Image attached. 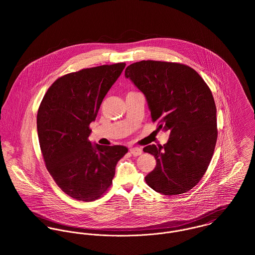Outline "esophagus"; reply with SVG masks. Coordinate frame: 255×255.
Wrapping results in <instances>:
<instances>
[{"instance_id":"1","label":"esophagus","mask_w":255,"mask_h":255,"mask_svg":"<svg viewBox=\"0 0 255 255\" xmlns=\"http://www.w3.org/2000/svg\"><path fill=\"white\" fill-rule=\"evenodd\" d=\"M129 152L133 155V156H139L142 154V149L138 148V147H132L129 149Z\"/></svg>"}]
</instances>
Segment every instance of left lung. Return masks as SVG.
I'll list each match as a JSON object with an SVG mask.
<instances>
[{"instance_id": "8db88e82", "label": "left lung", "mask_w": 255, "mask_h": 255, "mask_svg": "<svg viewBox=\"0 0 255 255\" xmlns=\"http://www.w3.org/2000/svg\"><path fill=\"white\" fill-rule=\"evenodd\" d=\"M125 76L144 94L157 130L170 132L164 145L146 146L156 167L147 184L164 195L182 194L205 174L217 141L213 95L193 69L177 63L141 61L126 69Z\"/></svg>"}]
</instances>
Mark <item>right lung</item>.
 <instances>
[{
  "label": "right lung",
  "mask_w": 255,
  "mask_h": 255,
  "mask_svg": "<svg viewBox=\"0 0 255 255\" xmlns=\"http://www.w3.org/2000/svg\"><path fill=\"white\" fill-rule=\"evenodd\" d=\"M126 67L125 63L84 69L58 78L37 114L40 148L48 172L68 195L98 199L112 184L126 146L93 144L89 125Z\"/></svg>",
  "instance_id": "1"
}]
</instances>
